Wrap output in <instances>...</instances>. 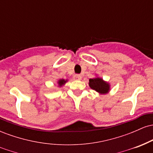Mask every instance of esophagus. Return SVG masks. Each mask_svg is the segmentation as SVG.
<instances>
[{
	"instance_id": "34e87169",
	"label": "esophagus",
	"mask_w": 153,
	"mask_h": 153,
	"mask_svg": "<svg viewBox=\"0 0 153 153\" xmlns=\"http://www.w3.org/2000/svg\"><path fill=\"white\" fill-rule=\"evenodd\" d=\"M73 78H74V79H75V80H81L82 77L80 75H75Z\"/></svg>"
}]
</instances>
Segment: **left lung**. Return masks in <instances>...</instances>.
I'll list each match as a JSON object with an SVG mask.
<instances>
[{
    "mask_svg": "<svg viewBox=\"0 0 153 153\" xmlns=\"http://www.w3.org/2000/svg\"><path fill=\"white\" fill-rule=\"evenodd\" d=\"M89 86L101 94H107L110 88L109 84L103 81V79L100 78L89 79Z\"/></svg>",
    "mask_w": 153,
    "mask_h": 153,
    "instance_id": "left-lung-1",
    "label": "left lung"
}]
</instances>
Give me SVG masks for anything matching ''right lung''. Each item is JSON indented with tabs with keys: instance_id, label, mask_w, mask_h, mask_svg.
<instances>
[{
	"instance_id": "add662e5",
	"label": "right lung",
	"mask_w": 153,
	"mask_h": 153,
	"mask_svg": "<svg viewBox=\"0 0 153 153\" xmlns=\"http://www.w3.org/2000/svg\"><path fill=\"white\" fill-rule=\"evenodd\" d=\"M67 81H68V80H65L64 79H61V80H59V81L57 82V83H58L59 86H62V85H64V84Z\"/></svg>"
}]
</instances>
